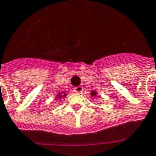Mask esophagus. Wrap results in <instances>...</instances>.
<instances>
[{
	"label": "esophagus",
	"mask_w": 156,
	"mask_h": 156,
	"mask_svg": "<svg viewBox=\"0 0 156 156\" xmlns=\"http://www.w3.org/2000/svg\"><path fill=\"white\" fill-rule=\"evenodd\" d=\"M73 90H74V92H76V93L81 94L83 91V88L82 86H78V87H75Z\"/></svg>",
	"instance_id": "1"
}]
</instances>
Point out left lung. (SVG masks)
Returning a JSON list of instances; mask_svg holds the SVG:
<instances>
[{
  "mask_svg": "<svg viewBox=\"0 0 156 156\" xmlns=\"http://www.w3.org/2000/svg\"><path fill=\"white\" fill-rule=\"evenodd\" d=\"M90 94H91V96L96 97L97 95H98V93H97L95 90H93V91H91V93H90Z\"/></svg>",
  "mask_w": 156,
  "mask_h": 156,
  "instance_id": "1",
  "label": "left lung"
}]
</instances>
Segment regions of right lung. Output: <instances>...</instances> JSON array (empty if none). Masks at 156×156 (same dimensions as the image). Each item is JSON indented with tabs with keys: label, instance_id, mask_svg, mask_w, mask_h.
<instances>
[{
	"label": "right lung",
	"instance_id": "add662e5",
	"mask_svg": "<svg viewBox=\"0 0 156 156\" xmlns=\"http://www.w3.org/2000/svg\"><path fill=\"white\" fill-rule=\"evenodd\" d=\"M67 94H66V92L65 91H62V92H60V93H58L56 95H55V99L56 100H59V99H61V98H65V97L67 96Z\"/></svg>",
	"mask_w": 156,
	"mask_h": 156
}]
</instances>
